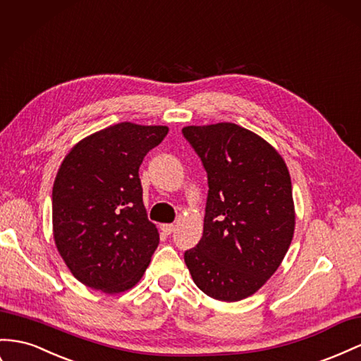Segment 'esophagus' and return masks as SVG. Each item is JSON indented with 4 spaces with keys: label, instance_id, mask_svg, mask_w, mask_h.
Here are the masks:
<instances>
[{
    "label": "esophagus",
    "instance_id": "esophagus-1",
    "mask_svg": "<svg viewBox=\"0 0 361 361\" xmlns=\"http://www.w3.org/2000/svg\"><path fill=\"white\" fill-rule=\"evenodd\" d=\"M161 229H162L165 235H170V233L174 231V225H171V223H167V225H162Z\"/></svg>",
    "mask_w": 361,
    "mask_h": 361
}]
</instances>
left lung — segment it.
Returning <instances> with one entry per match:
<instances>
[{"instance_id": "obj_1", "label": "left lung", "mask_w": 361, "mask_h": 361, "mask_svg": "<svg viewBox=\"0 0 361 361\" xmlns=\"http://www.w3.org/2000/svg\"><path fill=\"white\" fill-rule=\"evenodd\" d=\"M182 133L208 176L203 235L185 250L196 286L235 302L264 286L295 231L287 165L258 135L233 123L188 126Z\"/></svg>"}]
</instances>
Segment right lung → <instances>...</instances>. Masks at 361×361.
I'll list each match as a JSON object with an SVG mask.
<instances>
[{"label":"right lung","mask_w":361,"mask_h":361,"mask_svg":"<svg viewBox=\"0 0 361 361\" xmlns=\"http://www.w3.org/2000/svg\"><path fill=\"white\" fill-rule=\"evenodd\" d=\"M167 126L118 123L75 144L53 187L57 250L82 284L104 293L132 288L159 245L142 203V159Z\"/></svg>","instance_id":"right-lung-1"}]
</instances>
